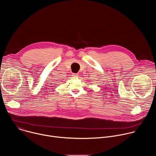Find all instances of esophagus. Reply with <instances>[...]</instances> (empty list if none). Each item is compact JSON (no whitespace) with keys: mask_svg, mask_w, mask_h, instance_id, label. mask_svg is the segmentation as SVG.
Instances as JSON below:
<instances>
[{"mask_svg":"<svg viewBox=\"0 0 156 156\" xmlns=\"http://www.w3.org/2000/svg\"><path fill=\"white\" fill-rule=\"evenodd\" d=\"M73 77H74V78H76V77H78V74H76V73H72V75Z\"/></svg>","mask_w":156,"mask_h":156,"instance_id":"34e87169","label":"esophagus"}]
</instances>
